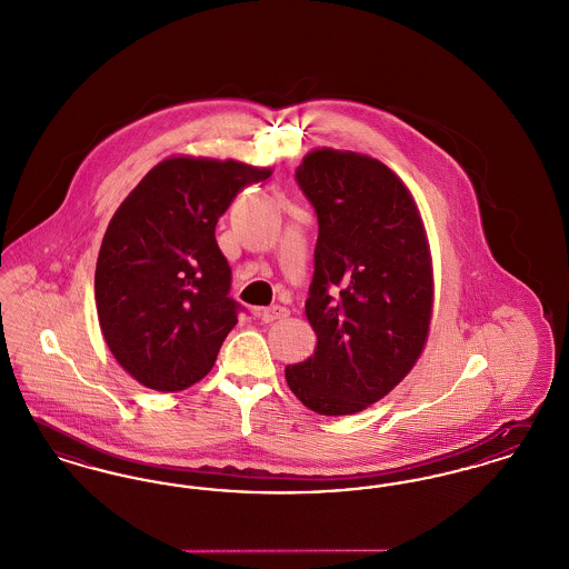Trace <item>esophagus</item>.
I'll list each match as a JSON object with an SVG mask.
<instances>
[{
  "mask_svg": "<svg viewBox=\"0 0 569 569\" xmlns=\"http://www.w3.org/2000/svg\"><path fill=\"white\" fill-rule=\"evenodd\" d=\"M284 317H289V310H287L284 306H278V303H273L270 308H263V310L259 312V319H261L263 323H273V321H280V319H284Z\"/></svg>",
  "mask_w": 569,
  "mask_h": 569,
  "instance_id": "1",
  "label": "esophagus"
}]
</instances>
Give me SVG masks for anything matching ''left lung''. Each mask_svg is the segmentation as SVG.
I'll return each instance as SVG.
<instances>
[{
  "label": "left lung",
  "instance_id": "obj_1",
  "mask_svg": "<svg viewBox=\"0 0 569 569\" xmlns=\"http://www.w3.org/2000/svg\"><path fill=\"white\" fill-rule=\"evenodd\" d=\"M296 180L319 220L306 317L317 349L284 377L319 416H353L416 366L430 331L432 257L418 206L388 164L308 151Z\"/></svg>",
  "mask_w": 569,
  "mask_h": 569
}]
</instances>
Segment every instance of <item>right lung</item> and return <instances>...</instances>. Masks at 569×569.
Wrapping results in <instances>:
<instances>
[{
    "instance_id": "add662e5",
    "label": "right lung",
    "mask_w": 569,
    "mask_h": 569,
    "mask_svg": "<svg viewBox=\"0 0 569 569\" xmlns=\"http://www.w3.org/2000/svg\"><path fill=\"white\" fill-rule=\"evenodd\" d=\"M271 169L171 156L113 213L96 263L104 342L141 386L180 391L201 381L238 323L231 268L216 222L243 186Z\"/></svg>"
}]
</instances>
